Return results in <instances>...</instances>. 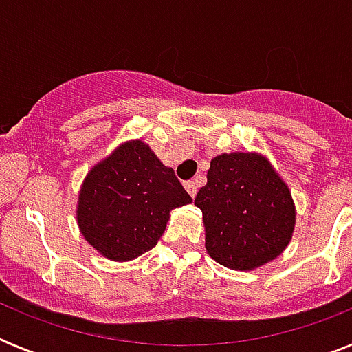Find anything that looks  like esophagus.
<instances>
[{
  "label": "esophagus",
  "instance_id": "obj_1",
  "mask_svg": "<svg viewBox=\"0 0 352 352\" xmlns=\"http://www.w3.org/2000/svg\"><path fill=\"white\" fill-rule=\"evenodd\" d=\"M184 188H186V192L190 193L192 197H195V195H197V188H199L197 181H188V182H184Z\"/></svg>",
  "mask_w": 352,
  "mask_h": 352
}]
</instances>
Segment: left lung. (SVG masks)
<instances>
[{
  "label": "left lung",
  "instance_id": "obj_1",
  "mask_svg": "<svg viewBox=\"0 0 352 352\" xmlns=\"http://www.w3.org/2000/svg\"><path fill=\"white\" fill-rule=\"evenodd\" d=\"M195 206L203 212L206 250L232 270H254L287 248L296 225L289 186L259 153H223L210 162Z\"/></svg>",
  "mask_w": 352,
  "mask_h": 352
}]
</instances>
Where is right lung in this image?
<instances>
[{"label":"right lung","mask_w":352,"mask_h":352,"mask_svg":"<svg viewBox=\"0 0 352 352\" xmlns=\"http://www.w3.org/2000/svg\"><path fill=\"white\" fill-rule=\"evenodd\" d=\"M190 203L173 170L148 144L129 140L91 168L78 193L76 221L102 256L131 261L157 245L171 210Z\"/></svg>","instance_id":"1"}]
</instances>
